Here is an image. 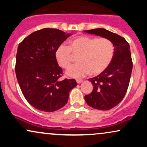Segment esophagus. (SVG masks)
<instances>
[{
	"label": "esophagus",
	"mask_w": 147,
	"mask_h": 147,
	"mask_svg": "<svg viewBox=\"0 0 147 147\" xmlns=\"http://www.w3.org/2000/svg\"><path fill=\"white\" fill-rule=\"evenodd\" d=\"M76 81H77V84H81V83H82V82H83V81L81 80V79H77Z\"/></svg>",
	"instance_id": "1"
}]
</instances>
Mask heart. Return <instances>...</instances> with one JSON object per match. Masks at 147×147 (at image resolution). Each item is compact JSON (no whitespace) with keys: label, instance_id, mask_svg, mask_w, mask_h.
<instances>
[{"label":"heart","instance_id":"b5f03b06","mask_svg":"<svg viewBox=\"0 0 147 147\" xmlns=\"http://www.w3.org/2000/svg\"><path fill=\"white\" fill-rule=\"evenodd\" d=\"M115 48L111 40L104 37L79 36L69 41L68 47L60 45L55 51V59L59 66L68 68L74 57L79 63L66 71L68 77L80 78L91 73L97 75L109 66L114 56Z\"/></svg>","mask_w":147,"mask_h":147}]
</instances>
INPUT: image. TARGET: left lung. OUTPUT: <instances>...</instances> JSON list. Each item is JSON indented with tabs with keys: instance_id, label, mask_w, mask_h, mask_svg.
Returning a JSON list of instances; mask_svg holds the SVG:
<instances>
[{
	"instance_id": "1",
	"label": "left lung",
	"mask_w": 147,
	"mask_h": 147,
	"mask_svg": "<svg viewBox=\"0 0 147 147\" xmlns=\"http://www.w3.org/2000/svg\"><path fill=\"white\" fill-rule=\"evenodd\" d=\"M84 32L108 38L114 45V56L111 64L102 73L88 79L93 90L84 97L88 105L93 109L110 110L121 102L129 87L133 68L129 44L125 38L104 28Z\"/></svg>"
}]
</instances>
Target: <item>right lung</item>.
Here are the masks:
<instances>
[{"label": "right lung", "mask_w": 147, "mask_h": 147, "mask_svg": "<svg viewBox=\"0 0 147 147\" xmlns=\"http://www.w3.org/2000/svg\"><path fill=\"white\" fill-rule=\"evenodd\" d=\"M71 35L44 28L32 33L18 45L16 78L25 98L38 110L53 112L61 109L68 102L70 91L77 86L74 79H59L63 70L55 59L57 48Z\"/></svg>", "instance_id": "1"}]
</instances>
